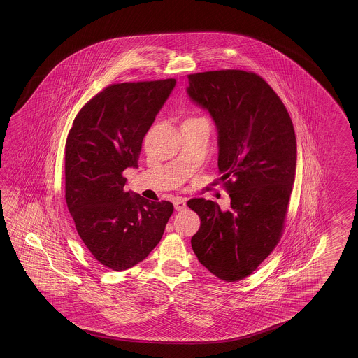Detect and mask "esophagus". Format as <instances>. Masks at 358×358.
Wrapping results in <instances>:
<instances>
[{"label": "esophagus", "instance_id": "esophagus-1", "mask_svg": "<svg viewBox=\"0 0 358 358\" xmlns=\"http://www.w3.org/2000/svg\"><path fill=\"white\" fill-rule=\"evenodd\" d=\"M187 207V202L184 198L178 197L174 199V208L176 211H182Z\"/></svg>", "mask_w": 358, "mask_h": 358}]
</instances>
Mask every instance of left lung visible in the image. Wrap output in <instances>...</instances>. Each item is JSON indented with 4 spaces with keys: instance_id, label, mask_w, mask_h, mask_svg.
Instances as JSON below:
<instances>
[{
    "instance_id": "left-lung-1",
    "label": "left lung",
    "mask_w": 358,
    "mask_h": 358,
    "mask_svg": "<svg viewBox=\"0 0 358 358\" xmlns=\"http://www.w3.org/2000/svg\"><path fill=\"white\" fill-rule=\"evenodd\" d=\"M187 94L217 130V166L230 208L205 198L187 205L201 217L192 248L225 282L242 280L282 236L296 176L297 142L282 99L255 73L219 70L188 76Z\"/></svg>"
}]
</instances>
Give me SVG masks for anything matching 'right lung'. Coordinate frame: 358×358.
Wrapping results in <instances>:
<instances>
[{"label":"right lung","instance_id":"right-lung-1","mask_svg":"<svg viewBox=\"0 0 358 358\" xmlns=\"http://www.w3.org/2000/svg\"><path fill=\"white\" fill-rule=\"evenodd\" d=\"M176 79L114 84L76 115L65 147V198L93 257L122 271L160 242L174 206L127 192L125 169L138 168L145 133Z\"/></svg>","mask_w":358,"mask_h":358}]
</instances>
